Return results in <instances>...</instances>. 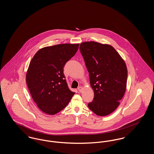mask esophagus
Listing matches in <instances>:
<instances>
[{"instance_id": "esophagus-1", "label": "esophagus", "mask_w": 154, "mask_h": 154, "mask_svg": "<svg viewBox=\"0 0 154 154\" xmlns=\"http://www.w3.org/2000/svg\"><path fill=\"white\" fill-rule=\"evenodd\" d=\"M83 89H84V88H83L82 87H79L78 88V90H79V92H82Z\"/></svg>"}]
</instances>
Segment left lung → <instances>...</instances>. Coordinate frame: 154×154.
I'll list each match as a JSON object with an SVG mask.
<instances>
[{
    "label": "left lung",
    "mask_w": 154,
    "mask_h": 154,
    "mask_svg": "<svg viewBox=\"0 0 154 154\" xmlns=\"http://www.w3.org/2000/svg\"><path fill=\"white\" fill-rule=\"evenodd\" d=\"M80 50L94 91L88 107L99 116L109 115L118 107L126 91L128 70L124 60L109 44L85 42L81 43Z\"/></svg>",
    "instance_id": "1"
}]
</instances>
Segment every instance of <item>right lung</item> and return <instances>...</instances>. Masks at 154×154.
Here are the masks:
<instances>
[{"label": "right lung", "instance_id": "add662e5", "mask_svg": "<svg viewBox=\"0 0 154 154\" xmlns=\"http://www.w3.org/2000/svg\"><path fill=\"white\" fill-rule=\"evenodd\" d=\"M79 44H60L40 49L32 59L26 81L30 95L44 113L55 115L65 108L75 92L68 88L63 74L66 62Z\"/></svg>", "mask_w": 154, "mask_h": 154}]
</instances>
